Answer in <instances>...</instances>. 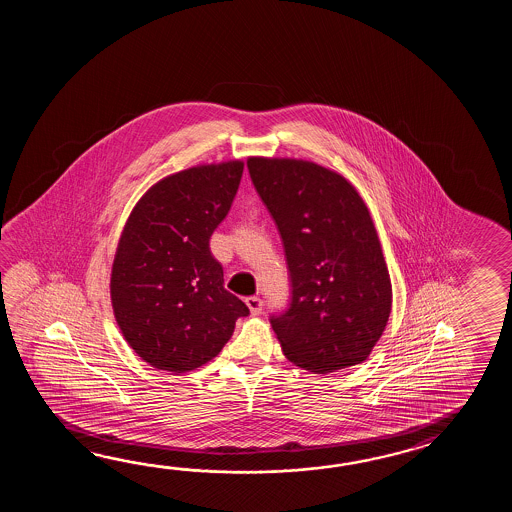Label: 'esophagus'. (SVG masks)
<instances>
[{"mask_svg":"<svg viewBox=\"0 0 512 512\" xmlns=\"http://www.w3.org/2000/svg\"><path fill=\"white\" fill-rule=\"evenodd\" d=\"M245 304L247 307L251 309L252 315H260L261 309H263V302H261L258 296H249V298H245Z\"/></svg>","mask_w":512,"mask_h":512,"instance_id":"esophagus-1","label":"esophagus"}]
</instances>
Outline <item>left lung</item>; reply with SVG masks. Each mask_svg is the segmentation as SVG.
<instances>
[{"instance_id": "8db88e82", "label": "left lung", "mask_w": 512, "mask_h": 512, "mask_svg": "<svg viewBox=\"0 0 512 512\" xmlns=\"http://www.w3.org/2000/svg\"><path fill=\"white\" fill-rule=\"evenodd\" d=\"M282 236L291 304L271 326L283 355L313 373L370 357L392 313V282L370 210L346 177L302 159L249 157Z\"/></svg>"}]
</instances>
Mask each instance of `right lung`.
Returning a JSON list of instances; mask_svg holds the SVG:
<instances>
[{"label":"right lung","mask_w":512,"mask_h":512,"mask_svg":"<svg viewBox=\"0 0 512 512\" xmlns=\"http://www.w3.org/2000/svg\"><path fill=\"white\" fill-rule=\"evenodd\" d=\"M243 163L199 164L139 199L111 267V305L130 348L157 370L185 373L214 359L249 307L223 287L210 236L229 214Z\"/></svg>","instance_id":"right-lung-1"}]
</instances>
